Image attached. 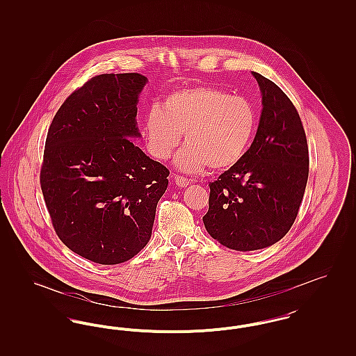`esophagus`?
Returning <instances> with one entry per match:
<instances>
[{"instance_id": "obj_1", "label": "esophagus", "mask_w": 356, "mask_h": 356, "mask_svg": "<svg viewBox=\"0 0 356 356\" xmlns=\"http://www.w3.org/2000/svg\"><path fill=\"white\" fill-rule=\"evenodd\" d=\"M175 183H176V186H183V188L189 186V180L186 177H181V176H175Z\"/></svg>"}]
</instances>
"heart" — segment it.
I'll list each match as a JSON object with an SVG mask.
<instances>
[{"label":"heart","mask_w":356,"mask_h":356,"mask_svg":"<svg viewBox=\"0 0 356 356\" xmlns=\"http://www.w3.org/2000/svg\"><path fill=\"white\" fill-rule=\"evenodd\" d=\"M256 128L254 105L209 85H192L170 93L152 106L144 121L148 151L168 159L186 134V145L175 164L186 173L205 168L224 170L236 165L247 152Z\"/></svg>","instance_id":"obj_1"}]
</instances>
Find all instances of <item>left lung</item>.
Here are the masks:
<instances>
[{
	"label": "left lung",
	"mask_w": 356,
	"mask_h": 356,
	"mask_svg": "<svg viewBox=\"0 0 356 356\" xmlns=\"http://www.w3.org/2000/svg\"><path fill=\"white\" fill-rule=\"evenodd\" d=\"M261 115L250 149L209 184L207 232L236 251H256L286 236L298 216L308 179L302 120L287 95L252 72Z\"/></svg>",
	"instance_id": "1"
}]
</instances>
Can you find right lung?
<instances>
[{
    "mask_svg": "<svg viewBox=\"0 0 356 356\" xmlns=\"http://www.w3.org/2000/svg\"><path fill=\"white\" fill-rule=\"evenodd\" d=\"M148 79L100 74L74 90L51 121L40 175L51 224L74 254L105 264L149 241L170 170L143 152L137 102Z\"/></svg>",
    "mask_w": 356,
    "mask_h": 356,
    "instance_id": "1",
    "label": "right lung"
}]
</instances>
